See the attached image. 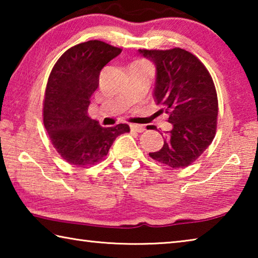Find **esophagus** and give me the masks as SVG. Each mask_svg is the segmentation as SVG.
<instances>
[{"label":"esophagus","instance_id":"1","mask_svg":"<svg viewBox=\"0 0 258 258\" xmlns=\"http://www.w3.org/2000/svg\"><path fill=\"white\" fill-rule=\"evenodd\" d=\"M131 128H132L133 131H135V132H139V133H142L143 131H145V126L142 125H139V124H131Z\"/></svg>","mask_w":258,"mask_h":258}]
</instances>
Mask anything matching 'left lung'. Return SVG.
<instances>
[{"label": "left lung", "instance_id": "1", "mask_svg": "<svg viewBox=\"0 0 258 258\" xmlns=\"http://www.w3.org/2000/svg\"><path fill=\"white\" fill-rule=\"evenodd\" d=\"M139 51L156 64L154 97L173 125L164 135L163 148L149 156L172 168L190 166L216 134L218 102L211 74L197 56L180 47Z\"/></svg>", "mask_w": 258, "mask_h": 258}]
</instances>
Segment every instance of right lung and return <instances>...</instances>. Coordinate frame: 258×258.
<instances>
[{
  "label": "right lung",
  "instance_id": "1",
  "mask_svg": "<svg viewBox=\"0 0 258 258\" xmlns=\"http://www.w3.org/2000/svg\"><path fill=\"white\" fill-rule=\"evenodd\" d=\"M121 49L87 41L68 49L52 68L43 101V123L54 149L67 163L85 167L104 159L127 124L102 127L87 115L101 69Z\"/></svg>",
  "mask_w": 258,
  "mask_h": 258
}]
</instances>
